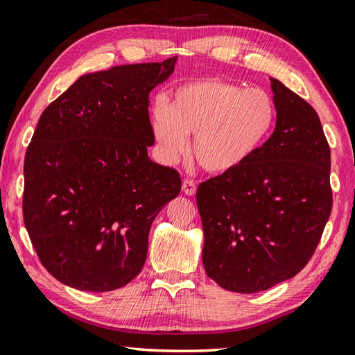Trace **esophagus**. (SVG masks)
Here are the masks:
<instances>
[{"instance_id": "34e87169", "label": "esophagus", "mask_w": 355, "mask_h": 355, "mask_svg": "<svg viewBox=\"0 0 355 355\" xmlns=\"http://www.w3.org/2000/svg\"><path fill=\"white\" fill-rule=\"evenodd\" d=\"M182 191L187 196H193L196 193V184L191 179H185L182 182Z\"/></svg>"}]
</instances>
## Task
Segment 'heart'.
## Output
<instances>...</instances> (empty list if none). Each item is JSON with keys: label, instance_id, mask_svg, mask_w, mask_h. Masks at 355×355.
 <instances>
[{"label": "heart", "instance_id": "b5f03b06", "mask_svg": "<svg viewBox=\"0 0 355 355\" xmlns=\"http://www.w3.org/2000/svg\"><path fill=\"white\" fill-rule=\"evenodd\" d=\"M277 106L269 92L220 80L185 83L170 105L157 102L151 131L164 164H176L189 151L213 175H230L255 157L272 136Z\"/></svg>", "mask_w": 355, "mask_h": 355}]
</instances>
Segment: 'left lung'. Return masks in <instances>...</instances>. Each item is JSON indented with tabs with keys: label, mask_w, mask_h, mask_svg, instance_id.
Returning <instances> with one entry per match:
<instances>
[{
	"label": "left lung",
	"mask_w": 355,
	"mask_h": 355,
	"mask_svg": "<svg viewBox=\"0 0 355 355\" xmlns=\"http://www.w3.org/2000/svg\"><path fill=\"white\" fill-rule=\"evenodd\" d=\"M277 125L243 168L198 187L202 263L223 289L255 293L295 277L332 210L331 150L315 110L270 78Z\"/></svg>",
	"instance_id": "8db88e82"
}]
</instances>
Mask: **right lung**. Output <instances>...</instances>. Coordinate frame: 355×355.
<instances>
[{
  "instance_id": "1",
  "label": "right lung",
  "mask_w": 355,
  "mask_h": 355,
  "mask_svg": "<svg viewBox=\"0 0 355 355\" xmlns=\"http://www.w3.org/2000/svg\"><path fill=\"white\" fill-rule=\"evenodd\" d=\"M176 60L85 73L40 117L24 157L23 215L60 283L108 292L142 270L153 220L180 191L179 173L148 157L150 92Z\"/></svg>"
}]
</instances>
